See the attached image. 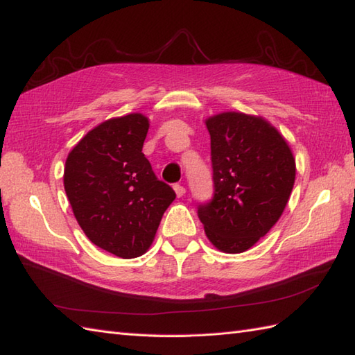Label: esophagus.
<instances>
[{"mask_svg": "<svg viewBox=\"0 0 355 355\" xmlns=\"http://www.w3.org/2000/svg\"><path fill=\"white\" fill-rule=\"evenodd\" d=\"M173 191H175L177 197H183V195L186 193L184 186H182V184H175V186H173Z\"/></svg>", "mask_w": 355, "mask_h": 355, "instance_id": "obj_1", "label": "esophagus"}]
</instances>
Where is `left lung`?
I'll list each match as a JSON object with an SVG mask.
<instances>
[{
    "mask_svg": "<svg viewBox=\"0 0 355 355\" xmlns=\"http://www.w3.org/2000/svg\"><path fill=\"white\" fill-rule=\"evenodd\" d=\"M214 197L198 218L218 250L243 253L281 218L296 178L288 143L266 119L244 112L209 117Z\"/></svg>",
    "mask_w": 355,
    "mask_h": 355,
    "instance_id": "obj_1",
    "label": "left lung"
}]
</instances>
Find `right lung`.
<instances>
[{"instance_id": "obj_1", "label": "right lung", "mask_w": 355, "mask_h": 355, "mask_svg": "<svg viewBox=\"0 0 355 355\" xmlns=\"http://www.w3.org/2000/svg\"><path fill=\"white\" fill-rule=\"evenodd\" d=\"M149 120L140 112L110 119L67 157L65 193L88 239L123 259L150 247L164 210L175 200L141 153Z\"/></svg>"}]
</instances>
